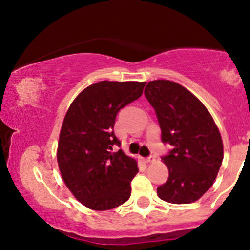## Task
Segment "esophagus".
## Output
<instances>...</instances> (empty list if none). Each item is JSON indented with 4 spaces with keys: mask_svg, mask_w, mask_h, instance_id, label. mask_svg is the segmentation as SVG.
Instances as JSON below:
<instances>
[{
    "mask_svg": "<svg viewBox=\"0 0 250 250\" xmlns=\"http://www.w3.org/2000/svg\"><path fill=\"white\" fill-rule=\"evenodd\" d=\"M154 160H156V158H154V157H148V158H145L144 162L146 163V164H150V163L154 162Z\"/></svg>",
    "mask_w": 250,
    "mask_h": 250,
    "instance_id": "obj_1",
    "label": "esophagus"
}]
</instances>
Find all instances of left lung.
<instances>
[{
  "instance_id": "1",
  "label": "left lung",
  "mask_w": 250,
  "mask_h": 250,
  "mask_svg": "<svg viewBox=\"0 0 250 250\" xmlns=\"http://www.w3.org/2000/svg\"><path fill=\"white\" fill-rule=\"evenodd\" d=\"M144 94L156 110L162 141L173 146L162 158L169 176L157 188L158 196L173 204L200 200L213 185L224 158L213 118L197 97L175 82H148Z\"/></svg>"
}]
</instances>
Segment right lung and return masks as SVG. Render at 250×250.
<instances>
[{"label":"right lung","instance_id":"1","mask_svg":"<svg viewBox=\"0 0 250 250\" xmlns=\"http://www.w3.org/2000/svg\"><path fill=\"white\" fill-rule=\"evenodd\" d=\"M146 82L94 83L75 98L59 136V169L76 200L91 210L118 208L129 200L131 180L138 173L136 159L122 150L113 131L116 114L138 99Z\"/></svg>","mask_w":250,"mask_h":250}]
</instances>
